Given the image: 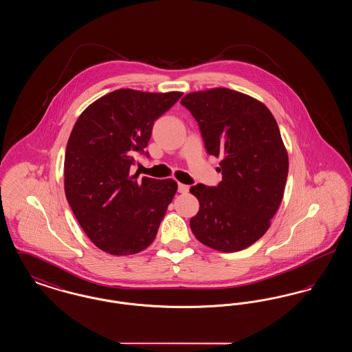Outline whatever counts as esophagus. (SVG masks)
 <instances>
[{
  "instance_id": "34e87169",
  "label": "esophagus",
  "mask_w": 352,
  "mask_h": 352,
  "mask_svg": "<svg viewBox=\"0 0 352 352\" xmlns=\"http://www.w3.org/2000/svg\"><path fill=\"white\" fill-rule=\"evenodd\" d=\"M188 190H190V187H188L187 184H178V191H179L181 194H186V192H188Z\"/></svg>"
}]
</instances>
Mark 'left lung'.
Listing matches in <instances>:
<instances>
[{"label": "left lung", "instance_id": "obj_1", "mask_svg": "<svg viewBox=\"0 0 352 352\" xmlns=\"http://www.w3.org/2000/svg\"><path fill=\"white\" fill-rule=\"evenodd\" d=\"M181 102L207 153L221 158L218 186L190 187L199 201L191 231L212 250H245L268 231L284 197L289 158L276 118L261 101L228 88L191 92Z\"/></svg>", "mask_w": 352, "mask_h": 352}]
</instances>
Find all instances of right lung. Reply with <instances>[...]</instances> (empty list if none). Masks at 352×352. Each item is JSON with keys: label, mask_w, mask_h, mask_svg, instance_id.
I'll list each match as a JSON object with an SVG mask.
<instances>
[{"label": "right lung", "mask_w": 352, "mask_h": 352, "mask_svg": "<svg viewBox=\"0 0 352 352\" xmlns=\"http://www.w3.org/2000/svg\"><path fill=\"white\" fill-rule=\"evenodd\" d=\"M182 92L116 89L88 105L76 120L65 155V192L89 240L101 251L128 256L148 248L178 184L137 181L134 155L144 153L154 121Z\"/></svg>", "instance_id": "right-lung-1"}]
</instances>
